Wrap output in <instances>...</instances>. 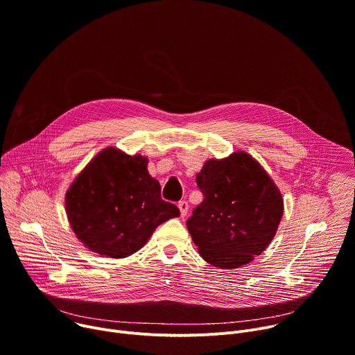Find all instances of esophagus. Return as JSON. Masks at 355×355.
<instances>
[{"label":"esophagus","instance_id":"obj_1","mask_svg":"<svg viewBox=\"0 0 355 355\" xmlns=\"http://www.w3.org/2000/svg\"><path fill=\"white\" fill-rule=\"evenodd\" d=\"M178 209H180V214H181V216L184 218L185 215H187V212H188V204L185 200H181V202H178Z\"/></svg>","mask_w":355,"mask_h":355}]
</instances>
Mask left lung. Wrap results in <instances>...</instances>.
<instances>
[{
  "instance_id": "8db88e82",
  "label": "left lung",
  "mask_w": 355,
  "mask_h": 355,
  "mask_svg": "<svg viewBox=\"0 0 355 355\" xmlns=\"http://www.w3.org/2000/svg\"><path fill=\"white\" fill-rule=\"evenodd\" d=\"M204 200L187 222L199 256L214 267L234 270L260 256L284 215L279 188L245 151L211 159L196 175Z\"/></svg>"
}]
</instances>
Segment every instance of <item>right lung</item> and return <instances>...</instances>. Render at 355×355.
<instances>
[{
	"label": "right lung",
	"instance_id": "obj_1",
	"mask_svg": "<svg viewBox=\"0 0 355 355\" xmlns=\"http://www.w3.org/2000/svg\"><path fill=\"white\" fill-rule=\"evenodd\" d=\"M141 155L110 146L81 170L64 202L76 237L92 252L125 259L139 251L156 227L180 211L160 195V182L147 171Z\"/></svg>",
	"mask_w": 355,
	"mask_h": 355
}]
</instances>
